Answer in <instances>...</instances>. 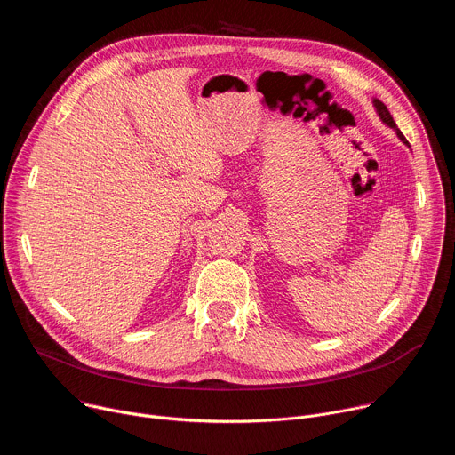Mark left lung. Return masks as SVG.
Wrapping results in <instances>:
<instances>
[{"mask_svg": "<svg viewBox=\"0 0 455 455\" xmlns=\"http://www.w3.org/2000/svg\"><path fill=\"white\" fill-rule=\"evenodd\" d=\"M374 102V108H376V111H378V115H379V118L383 120V124H387L388 127H393V129H396V135L400 137V140L403 142V144H407L409 146V142H407V139L403 137V133L400 132V129H398V125H396V122L393 120V115L391 113H388V109H387V106L381 102V100H378V99H374L372 100ZM411 148V146H409Z\"/></svg>", "mask_w": 455, "mask_h": 455, "instance_id": "8db88e82", "label": "left lung"}]
</instances>
